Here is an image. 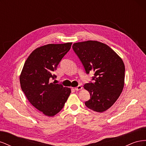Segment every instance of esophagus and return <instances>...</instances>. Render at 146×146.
I'll return each instance as SVG.
<instances>
[{"label": "esophagus", "instance_id": "34e87169", "mask_svg": "<svg viewBox=\"0 0 146 146\" xmlns=\"http://www.w3.org/2000/svg\"><path fill=\"white\" fill-rule=\"evenodd\" d=\"M82 89V86H80V85H79V86H77L76 88H75V90H76V91H79V90H80Z\"/></svg>", "mask_w": 146, "mask_h": 146}]
</instances>
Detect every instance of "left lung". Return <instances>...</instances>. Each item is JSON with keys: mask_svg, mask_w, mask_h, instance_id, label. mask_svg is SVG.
<instances>
[{"mask_svg": "<svg viewBox=\"0 0 146 146\" xmlns=\"http://www.w3.org/2000/svg\"><path fill=\"white\" fill-rule=\"evenodd\" d=\"M72 48L85 68L86 74L94 71L92 80L83 86L90 94L85 105L102 113L115 103L124 86L125 66L122 58L108 46L97 41L74 43Z\"/></svg>", "mask_w": 146, "mask_h": 146, "instance_id": "8db88e82", "label": "left lung"}]
</instances>
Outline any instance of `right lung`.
Wrapping results in <instances>:
<instances>
[{
    "mask_svg": "<svg viewBox=\"0 0 146 146\" xmlns=\"http://www.w3.org/2000/svg\"><path fill=\"white\" fill-rule=\"evenodd\" d=\"M72 42L48 44L35 49L26 60L20 75L21 89L33 107L47 116H54L64 107L69 88L51 82L57 66Z\"/></svg>",
    "mask_w": 146,
    "mask_h": 146,
    "instance_id": "add662e5",
    "label": "right lung"
}]
</instances>
